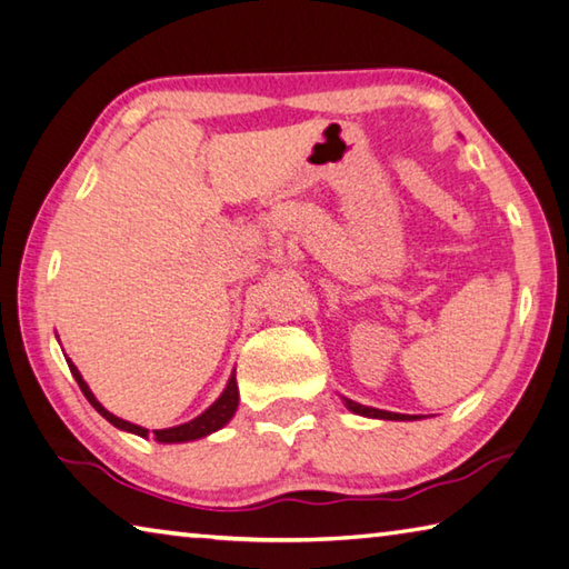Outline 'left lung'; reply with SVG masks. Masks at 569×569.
Listing matches in <instances>:
<instances>
[{"label":"left lung","instance_id":"obj_1","mask_svg":"<svg viewBox=\"0 0 569 569\" xmlns=\"http://www.w3.org/2000/svg\"><path fill=\"white\" fill-rule=\"evenodd\" d=\"M343 398V406L356 412V416H363V418H376V420H420V416H406V412H390V410H378V408H368V406H360V402L350 400L346 396Z\"/></svg>","mask_w":569,"mask_h":569}]
</instances>
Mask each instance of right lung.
I'll return each instance as SVG.
<instances>
[{
	"label": "right lung",
	"mask_w": 569,
	"mask_h": 569,
	"mask_svg": "<svg viewBox=\"0 0 569 569\" xmlns=\"http://www.w3.org/2000/svg\"><path fill=\"white\" fill-rule=\"evenodd\" d=\"M67 363H69L71 376H74V380L79 383L81 392H84V398L91 402V406H94V410L99 412V416L107 418L113 428H119V430H123V432H133V436H139V438L153 436V440H159V442H189V440H199V438L211 436V432H216V430H221V428L226 426V422H229V420L236 416V408H239V383H236V370H233L231 378H229V383H226L221 396L216 398V400L211 402V406L201 412V416H196V418L189 420V422H181V426H173V428H163V430L149 432L147 428L137 426V422L121 420V418L113 416V412H109V410H107L104 406H101V402L94 398V392H91V388L87 386V380L81 378L79 368H77L74 363H71L69 358H67Z\"/></svg>",
	"instance_id": "right-lung-1"
}]
</instances>
